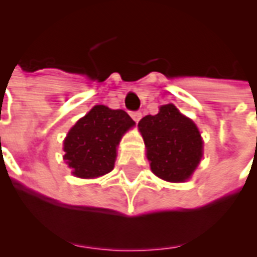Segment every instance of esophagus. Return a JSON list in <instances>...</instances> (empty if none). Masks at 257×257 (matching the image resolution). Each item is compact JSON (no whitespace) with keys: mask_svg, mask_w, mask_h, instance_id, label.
<instances>
[{"mask_svg":"<svg viewBox=\"0 0 257 257\" xmlns=\"http://www.w3.org/2000/svg\"><path fill=\"white\" fill-rule=\"evenodd\" d=\"M131 118H133L134 120H135V122H139L140 119H142V113H140V111H131Z\"/></svg>","mask_w":257,"mask_h":257,"instance_id":"34e87169","label":"esophagus"}]
</instances>
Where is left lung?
<instances>
[{
  "mask_svg": "<svg viewBox=\"0 0 257 257\" xmlns=\"http://www.w3.org/2000/svg\"><path fill=\"white\" fill-rule=\"evenodd\" d=\"M147 147V159L157 177L183 182L191 177L203 156V140L196 124L173 104L162 105L156 115L139 122Z\"/></svg>",
  "mask_w": 257,
  "mask_h": 257,
  "instance_id": "1",
  "label": "left lung"
}]
</instances>
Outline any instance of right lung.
<instances>
[{
  "label": "right lung",
  "mask_w": 257,
  "mask_h": 257,
  "mask_svg": "<svg viewBox=\"0 0 257 257\" xmlns=\"http://www.w3.org/2000/svg\"><path fill=\"white\" fill-rule=\"evenodd\" d=\"M134 124L124 110H111L105 105L92 107L63 142V159L72 174L79 178H96L111 172L120 138Z\"/></svg>",
  "instance_id": "1"
}]
</instances>
